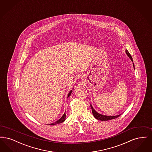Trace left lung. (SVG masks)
Wrapping results in <instances>:
<instances>
[{
  "label": "left lung",
  "mask_w": 152,
  "mask_h": 152,
  "mask_svg": "<svg viewBox=\"0 0 152 152\" xmlns=\"http://www.w3.org/2000/svg\"><path fill=\"white\" fill-rule=\"evenodd\" d=\"M126 54H127L128 56L129 57V58L131 59V61H133L131 55L129 53V52L128 51V50H126ZM133 65H134V63H133ZM91 110H92V113H93V115H94V116L97 119L99 120V121H109V120H111V119H115L116 118H118V117H119V116L121 115H118L116 116L103 115H102V114H100L98 113L97 112L93 109V107H92L91 105Z\"/></svg>",
  "instance_id": "left-lung-1"
}]
</instances>
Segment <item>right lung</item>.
Listing matches in <instances>:
<instances>
[{"mask_svg":"<svg viewBox=\"0 0 152 152\" xmlns=\"http://www.w3.org/2000/svg\"><path fill=\"white\" fill-rule=\"evenodd\" d=\"M72 91H70V92L68 93V97H69V96H71V93H72ZM65 120H66V114H64V115L61 116V118L60 119H59L58 121H55V122L54 123L50 124L49 125H55V124H59V123H62V122L65 121Z\"/></svg>","mask_w":152,"mask_h":152,"instance_id":"obj_1","label":"right lung"}]
</instances>
